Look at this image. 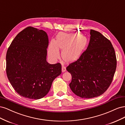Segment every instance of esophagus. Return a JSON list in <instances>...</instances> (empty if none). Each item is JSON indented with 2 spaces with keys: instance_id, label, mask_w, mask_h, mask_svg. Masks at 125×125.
<instances>
[{
  "instance_id": "34e87169",
  "label": "esophagus",
  "mask_w": 125,
  "mask_h": 125,
  "mask_svg": "<svg viewBox=\"0 0 125 125\" xmlns=\"http://www.w3.org/2000/svg\"><path fill=\"white\" fill-rule=\"evenodd\" d=\"M66 71V67L64 66V65H62V72H64Z\"/></svg>"
}]
</instances>
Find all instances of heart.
Returning a JSON list of instances; mask_svg holds the SVG:
<instances>
[{"mask_svg": "<svg viewBox=\"0 0 125 125\" xmlns=\"http://www.w3.org/2000/svg\"><path fill=\"white\" fill-rule=\"evenodd\" d=\"M88 44L85 36L76 34L60 33L56 42L52 41L48 49V54L52 60L59 58V48L62 50V57L66 62H73L82 55Z\"/></svg>", "mask_w": 125, "mask_h": 125, "instance_id": "obj_1", "label": "heart"}]
</instances>
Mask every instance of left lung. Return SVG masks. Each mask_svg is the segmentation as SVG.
<instances>
[{"mask_svg":"<svg viewBox=\"0 0 125 125\" xmlns=\"http://www.w3.org/2000/svg\"><path fill=\"white\" fill-rule=\"evenodd\" d=\"M87 49L66 70L72 75L70 87L82 98L97 97L110 87L116 68L114 47L105 37L93 30Z\"/></svg>","mask_w":125,"mask_h":125,"instance_id":"1","label":"left lung"}]
</instances>
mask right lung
<instances>
[{
    "mask_svg": "<svg viewBox=\"0 0 125 125\" xmlns=\"http://www.w3.org/2000/svg\"><path fill=\"white\" fill-rule=\"evenodd\" d=\"M47 33L29 26L16 36L6 54V73L15 91L23 97L37 100L49 92L61 74L60 63L47 62Z\"/></svg>",
    "mask_w": 125,
    "mask_h": 125,
    "instance_id": "add662e5",
    "label": "right lung"
}]
</instances>
